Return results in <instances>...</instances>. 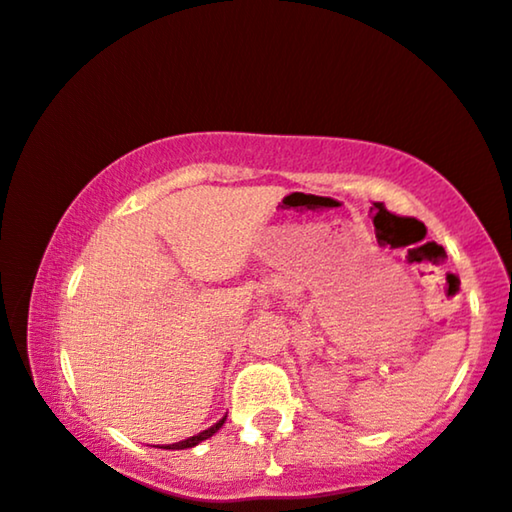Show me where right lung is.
<instances>
[{"label": "right lung", "instance_id": "right-lung-1", "mask_svg": "<svg viewBox=\"0 0 512 512\" xmlns=\"http://www.w3.org/2000/svg\"><path fill=\"white\" fill-rule=\"evenodd\" d=\"M224 422H226V417H224V420H219L217 424H214V427L205 429V432H200L197 436H190V439H186V441L169 443V446H162V448H166V451H183V448H193V446H197V443H200V441H205V439H209V436H212V434H217L219 429L224 427Z\"/></svg>", "mask_w": 512, "mask_h": 512}]
</instances>
